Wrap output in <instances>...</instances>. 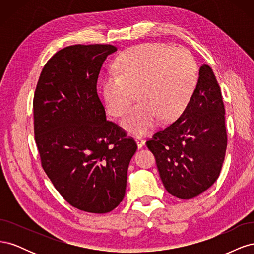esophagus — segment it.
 Wrapping results in <instances>:
<instances>
[{
  "instance_id": "esophagus-1",
  "label": "esophagus",
  "mask_w": 254,
  "mask_h": 254,
  "mask_svg": "<svg viewBox=\"0 0 254 254\" xmlns=\"http://www.w3.org/2000/svg\"><path fill=\"white\" fill-rule=\"evenodd\" d=\"M135 142H136V145H137V147H139V148H142L143 146L145 145V140L143 139V137H141V136H136L135 137Z\"/></svg>"
}]
</instances>
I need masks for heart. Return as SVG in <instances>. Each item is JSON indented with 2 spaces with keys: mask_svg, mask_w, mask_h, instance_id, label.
I'll list each match as a JSON object with an SVG mask.
<instances>
[{
  "mask_svg": "<svg viewBox=\"0 0 254 254\" xmlns=\"http://www.w3.org/2000/svg\"><path fill=\"white\" fill-rule=\"evenodd\" d=\"M115 73L104 80L105 108L111 117L124 115L136 92L137 105L122 121L132 134H145L158 120L171 122L186 108L198 81L191 54L164 43H146L120 54Z\"/></svg>",
  "mask_w": 254,
  "mask_h": 254,
  "instance_id": "1",
  "label": "heart"
}]
</instances>
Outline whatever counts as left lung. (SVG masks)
I'll return each instance as SVG.
<instances>
[{"instance_id": "obj_1", "label": "left lung", "mask_w": 254, "mask_h": 254, "mask_svg": "<svg viewBox=\"0 0 254 254\" xmlns=\"http://www.w3.org/2000/svg\"><path fill=\"white\" fill-rule=\"evenodd\" d=\"M225 105L212 68H199L180 117L146 142L166 190L179 199L200 195L217 180L227 148Z\"/></svg>"}]
</instances>
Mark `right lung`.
<instances>
[{
    "instance_id": "obj_1",
    "label": "right lung",
    "mask_w": 254,
    "mask_h": 254,
    "mask_svg": "<svg viewBox=\"0 0 254 254\" xmlns=\"http://www.w3.org/2000/svg\"><path fill=\"white\" fill-rule=\"evenodd\" d=\"M111 44H75L57 52L40 74L34 95V131L41 165L74 207L108 213L124 199L127 171L137 148L106 120L97 79Z\"/></svg>"
}]
</instances>
